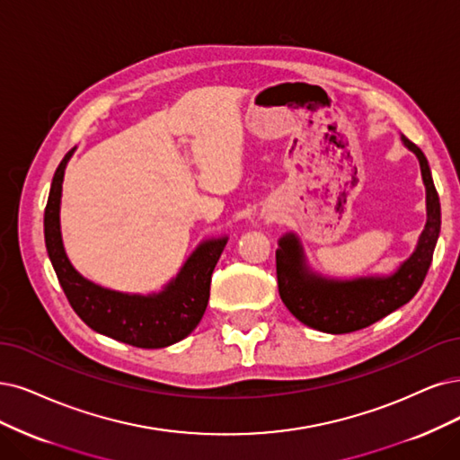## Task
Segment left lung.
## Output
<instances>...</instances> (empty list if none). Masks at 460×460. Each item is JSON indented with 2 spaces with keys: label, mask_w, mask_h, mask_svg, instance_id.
<instances>
[{
  "label": "left lung",
  "mask_w": 460,
  "mask_h": 460,
  "mask_svg": "<svg viewBox=\"0 0 460 460\" xmlns=\"http://www.w3.org/2000/svg\"><path fill=\"white\" fill-rule=\"evenodd\" d=\"M402 140L417 155L427 187V226L415 252L390 277L328 280L311 273L297 236L294 233L284 234L277 250L279 294L288 311L305 326L326 333H350L367 328L400 309L424 282L441 226L439 197L424 153L405 136Z\"/></svg>",
  "instance_id": "1"
}]
</instances>
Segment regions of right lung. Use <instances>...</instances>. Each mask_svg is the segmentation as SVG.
Wrapping results in <instances>:
<instances>
[{"label":"right lung","instance_id":"right-lung-1","mask_svg":"<svg viewBox=\"0 0 460 460\" xmlns=\"http://www.w3.org/2000/svg\"><path fill=\"white\" fill-rule=\"evenodd\" d=\"M72 151L60 161L45 207V246L62 290L77 316L94 332L138 349H163L190 335L207 311L214 267L227 244L210 239L185 261L164 290L151 296H130L108 290L83 279L67 260L60 234L62 180Z\"/></svg>","mask_w":460,"mask_h":460}]
</instances>
